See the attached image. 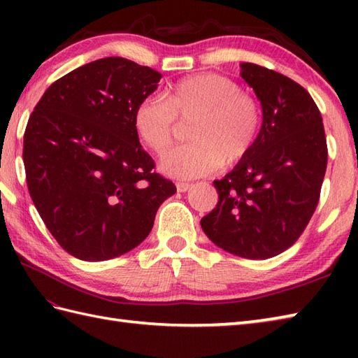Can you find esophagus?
Returning <instances> with one entry per match:
<instances>
[{
	"instance_id": "34e87169",
	"label": "esophagus",
	"mask_w": 358,
	"mask_h": 358,
	"mask_svg": "<svg viewBox=\"0 0 358 358\" xmlns=\"http://www.w3.org/2000/svg\"><path fill=\"white\" fill-rule=\"evenodd\" d=\"M191 183H183V181H180V183H177V191L178 192H186V191H189V189H191Z\"/></svg>"
}]
</instances>
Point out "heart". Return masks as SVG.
Instances as JSON below:
<instances>
[{
    "instance_id": "heart-1",
    "label": "heart",
    "mask_w": 358,
    "mask_h": 358,
    "mask_svg": "<svg viewBox=\"0 0 358 358\" xmlns=\"http://www.w3.org/2000/svg\"><path fill=\"white\" fill-rule=\"evenodd\" d=\"M191 144L162 159V171L175 178H195L217 171L223 163L237 164L255 146L262 112L252 96L232 80L217 73L187 77L158 98H144L134 110L140 141L163 155L173 143L177 123H189Z\"/></svg>"
}]
</instances>
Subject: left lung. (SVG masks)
<instances>
[{
  "mask_svg": "<svg viewBox=\"0 0 358 358\" xmlns=\"http://www.w3.org/2000/svg\"><path fill=\"white\" fill-rule=\"evenodd\" d=\"M241 78L262 103L263 123L249 155L222 180L201 227L229 254L264 260L291 248L320 199L328 146L313 96L275 71L241 63Z\"/></svg>",
  "mask_w": 358,
  "mask_h": 358,
  "instance_id": "obj_1",
  "label": "left lung"
}]
</instances>
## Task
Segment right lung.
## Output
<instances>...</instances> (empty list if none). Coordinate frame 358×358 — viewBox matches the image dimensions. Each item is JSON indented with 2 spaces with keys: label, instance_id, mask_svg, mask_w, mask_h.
<instances>
[{
  "label": "right lung",
  "instance_id": "add662e5",
  "mask_svg": "<svg viewBox=\"0 0 358 358\" xmlns=\"http://www.w3.org/2000/svg\"><path fill=\"white\" fill-rule=\"evenodd\" d=\"M159 78L131 59H96L50 85L27 121L29 194L53 238L80 260H110L138 246L177 192L154 172L134 129L135 108Z\"/></svg>",
  "mask_w": 358,
  "mask_h": 358
}]
</instances>
